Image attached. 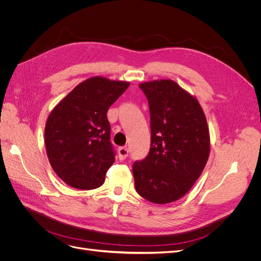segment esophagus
Masks as SVG:
<instances>
[{"label": "esophagus", "mask_w": 261, "mask_h": 261, "mask_svg": "<svg viewBox=\"0 0 261 261\" xmlns=\"http://www.w3.org/2000/svg\"><path fill=\"white\" fill-rule=\"evenodd\" d=\"M128 153H129V151L126 147L118 148V159H120V160H125L126 158L128 156Z\"/></svg>", "instance_id": "obj_1"}]
</instances>
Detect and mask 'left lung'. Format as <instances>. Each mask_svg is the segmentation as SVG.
<instances>
[{
    "mask_svg": "<svg viewBox=\"0 0 261 261\" xmlns=\"http://www.w3.org/2000/svg\"><path fill=\"white\" fill-rule=\"evenodd\" d=\"M151 144L133 164L137 193L154 203L181 198L202 173L210 153L209 128L198 100L173 81L143 83Z\"/></svg>",
    "mask_w": 261,
    "mask_h": 261,
    "instance_id": "obj_1",
    "label": "left lung"
}]
</instances>
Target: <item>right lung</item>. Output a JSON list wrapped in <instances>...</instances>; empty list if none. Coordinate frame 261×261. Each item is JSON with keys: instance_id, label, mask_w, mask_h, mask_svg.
<instances>
[{"instance_id": "1", "label": "right lung", "mask_w": 261, "mask_h": 261, "mask_svg": "<svg viewBox=\"0 0 261 261\" xmlns=\"http://www.w3.org/2000/svg\"><path fill=\"white\" fill-rule=\"evenodd\" d=\"M128 86L127 82L91 77L52 110L44 128L46 154L54 172L67 185L94 189L103 184L115 161L107 113Z\"/></svg>"}]
</instances>
